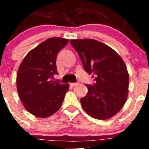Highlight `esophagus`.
Segmentation results:
<instances>
[{
  "label": "esophagus",
  "instance_id": "1",
  "mask_svg": "<svg viewBox=\"0 0 149 149\" xmlns=\"http://www.w3.org/2000/svg\"><path fill=\"white\" fill-rule=\"evenodd\" d=\"M70 85H71L72 87H75V86H76V85H78V83H71Z\"/></svg>",
  "mask_w": 149,
  "mask_h": 149
}]
</instances>
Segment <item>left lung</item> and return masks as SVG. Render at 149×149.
Here are the masks:
<instances>
[{
    "mask_svg": "<svg viewBox=\"0 0 149 149\" xmlns=\"http://www.w3.org/2000/svg\"><path fill=\"white\" fill-rule=\"evenodd\" d=\"M71 45L79 54L85 71L95 76L80 103L88 115L107 120L117 114L126 102L129 87L127 66L111 47L94 39H72Z\"/></svg>",
    "mask_w": 149,
    "mask_h": 149,
    "instance_id": "obj_1",
    "label": "left lung"
}]
</instances>
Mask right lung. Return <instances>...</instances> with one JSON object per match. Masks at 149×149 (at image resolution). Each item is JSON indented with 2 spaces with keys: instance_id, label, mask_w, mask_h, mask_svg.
<instances>
[{
  "instance_id": "obj_1",
  "label": "right lung",
  "mask_w": 149,
  "mask_h": 149,
  "mask_svg": "<svg viewBox=\"0 0 149 149\" xmlns=\"http://www.w3.org/2000/svg\"><path fill=\"white\" fill-rule=\"evenodd\" d=\"M69 39L51 38L28 52L17 74V89L24 107L32 115L47 118L60 109L69 84L52 80L57 74L56 58Z\"/></svg>"
}]
</instances>
